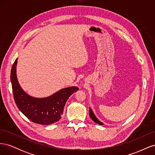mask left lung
<instances>
[{"mask_svg":"<svg viewBox=\"0 0 155 155\" xmlns=\"http://www.w3.org/2000/svg\"><path fill=\"white\" fill-rule=\"evenodd\" d=\"M89 115H90V117L91 118V119L94 121L95 123H96V124H99V125H104V124H103L101 121H100L99 120H98L97 118H96V116H95V114H94V113L93 112V111H92V109L91 107H89Z\"/></svg>","mask_w":155,"mask_h":155,"instance_id":"1","label":"left lung"}]
</instances>
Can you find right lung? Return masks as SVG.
<instances>
[{
	"label": "right lung",
	"mask_w": 155,
	"mask_h": 155,
	"mask_svg": "<svg viewBox=\"0 0 155 155\" xmlns=\"http://www.w3.org/2000/svg\"><path fill=\"white\" fill-rule=\"evenodd\" d=\"M17 58L11 70V83L15 102L22 113L31 121L41 125H50L61 118L64 105L72 94L79 90L78 87L63 88L49 96L33 97L21 87L17 77Z\"/></svg>",
	"instance_id": "add662e5"
}]
</instances>
